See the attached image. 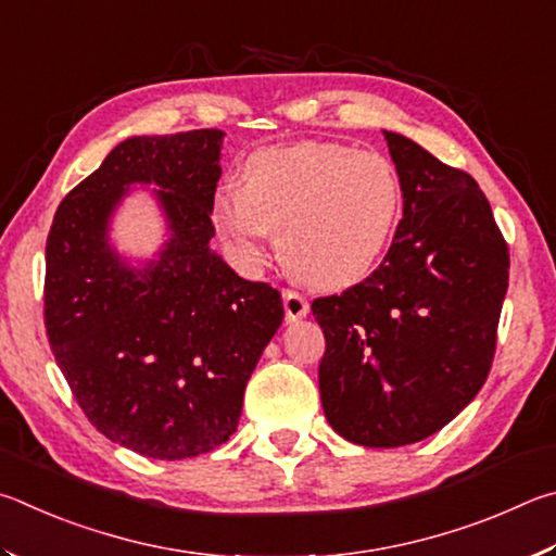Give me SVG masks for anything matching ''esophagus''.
Instances as JSON below:
<instances>
[{"mask_svg": "<svg viewBox=\"0 0 556 556\" xmlns=\"http://www.w3.org/2000/svg\"><path fill=\"white\" fill-rule=\"evenodd\" d=\"M283 307H286V317L288 323H295V319H303L309 313V303L307 300L295 293V290L283 288Z\"/></svg>", "mask_w": 556, "mask_h": 556, "instance_id": "obj_1", "label": "esophagus"}]
</instances>
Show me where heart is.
<instances>
[{"instance_id": "obj_1", "label": "heart", "mask_w": 556, "mask_h": 556, "mask_svg": "<svg viewBox=\"0 0 556 556\" xmlns=\"http://www.w3.org/2000/svg\"><path fill=\"white\" fill-rule=\"evenodd\" d=\"M401 204V175L386 155L300 141L249 155L243 188L224 185L212 219L243 263L266 258L273 229L280 231V251L298 278L346 288L374 270Z\"/></svg>"}]
</instances>
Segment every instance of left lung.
I'll return each instance as SVG.
<instances>
[{"instance_id": "obj_1", "label": "left lung", "mask_w": 556, "mask_h": 556, "mask_svg": "<svg viewBox=\"0 0 556 556\" xmlns=\"http://www.w3.org/2000/svg\"><path fill=\"white\" fill-rule=\"evenodd\" d=\"M386 141L403 185L391 249L362 283L313 303L327 422L362 446L420 442L473 401L510 270L479 182L401 134Z\"/></svg>"}]
</instances>
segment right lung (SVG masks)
Listing matches in <instances>:
<instances>
[{"label":"right lung","instance_id":"1","mask_svg":"<svg viewBox=\"0 0 556 556\" xmlns=\"http://www.w3.org/2000/svg\"><path fill=\"white\" fill-rule=\"evenodd\" d=\"M219 129L131 136L65 194L46 241L43 319L55 364L106 440L175 462L237 432L243 388L283 323L268 283L210 249ZM134 181H153L172 239L143 269L109 247Z\"/></svg>","mask_w":556,"mask_h":556}]
</instances>
